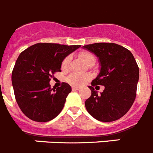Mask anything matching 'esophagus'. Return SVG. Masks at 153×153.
Segmentation results:
<instances>
[{
  "instance_id": "esophagus-1",
  "label": "esophagus",
  "mask_w": 153,
  "mask_h": 153,
  "mask_svg": "<svg viewBox=\"0 0 153 153\" xmlns=\"http://www.w3.org/2000/svg\"><path fill=\"white\" fill-rule=\"evenodd\" d=\"M79 88H80L79 87H76V86H73V87H72V89L73 90H79Z\"/></svg>"
}]
</instances>
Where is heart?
I'll return each instance as SVG.
<instances>
[{"mask_svg":"<svg viewBox=\"0 0 153 153\" xmlns=\"http://www.w3.org/2000/svg\"><path fill=\"white\" fill-rule=\"evenodd\" d=\"M78 56L79 59L83 61L87 66H90L91 64H94L95 62V57L90 52L87 51H82L80 53H79ZM70 61V57L69 56H66L62 59V62H61V69L62 70H67L69 63ZM89 76L87 75H80V74H71L70 75L68 76V77L66 78L68 83H70L72 85L75 86H80L83 83H85L87 80L89 79Z\"/></svg>","mask_w":153,"mask_h":153,"instance_id":"b5f03b06","label":"heart"}]
</instances>
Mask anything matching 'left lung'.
<instances>
[{
    "label": "left lung",
    "mask_w": 153,
    "mask_h": 153,
    "mask_svg": "<svg viewBox=\"0 0 153 153\" xmlns=\"http://www.w3.org/2000/svg\"><path fill=\"white\" fill-rule=\"evenodd\" d=\"M99 58L100 71L91 82V95L85 101L87 111L95 119L111 122L123 117L135 100L139 70L132 53L115 43L83 45ZM105 86L100 95L94 86Z\"/></svg>",
    "instance_id": "8db88e82"
}]
</instances>
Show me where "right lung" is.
Returning a JSON list of instances; mask_svg holds the SVG:
<instances>
[{
	"label": "right lung",
	"mask_w": 153,
	"mask_h": 153,
	"mask_svg": "<svg viewBox=\"0 0 153 153\" xmlns=\"http://www.w3.org/2000/svg\"><path fill=\"white\" fill-rule=\"evenodd\" d=\"M80 45L37 43L19 55L11 74L14 97L25 116L37 122H46L56 117L72 89L62 83L51 88L50 78L61 72L62 59Z\"/></svg>",
	"instance_id": "obj_1"
}]
</instances>
